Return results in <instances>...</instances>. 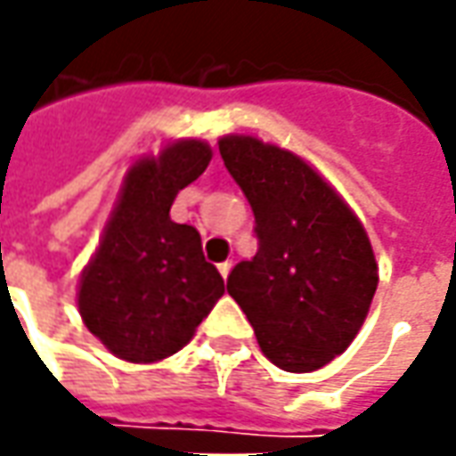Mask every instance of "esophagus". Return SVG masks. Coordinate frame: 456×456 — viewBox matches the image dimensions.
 I'll return each mask as SVG.
<instances>
[{
    "label": "esophagus",
    "mask_w": 456,
    "mask_h": 456,
    "mask_svg": "<svg viewBox=\"0 0 456 456\" xmlns=\"http://www.w3.org/2000/svg\"><path fill=\"white\" fill-rule=\"evenodd\" d=\"M231 268H233V261H223V264L218 265V271H221L223 278H228V273H231Z\"/></svg>",
    "instance_id": "34e87169"
}]
</instances>
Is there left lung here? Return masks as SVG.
I'll return each mask as SVG.
<instances>
[{"instance_id": "1", "label": "left lung", "mask_w": 456, "mask_h": 456, "mask_svg": "<svg viewBox=\"0 0 456 456\" xmlns=\"http://www.w3.org/2000/svg\"><path fill=\"white\" fill-rule=\"evenodd\" d=\"M228 173L246 192L258 253L228 276L268 362L316 371L349 349L379 286L363 223L334 185L291 150L253 135L218 140Z\"/></svg>"}]
</instances>
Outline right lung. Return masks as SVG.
<instances>
[{"label": "right lung", "instance_id": "obj_1", "mask_svg": "<svg viewBox=\"0 0 456 456\" xmlns=\"http://www.w3.org/2000/svg\"><path fill=\"white\" fill-rule=\"evenodd\" d=\"M210 158L200 137H180L158 155L137 158L82 268L79 316L122 362L155 363L178 354L225 293L200 233L170 221L175 195L203 175Z\"/></svg>", "mask_w": 456, "mask_h": 456}]
</instances>
